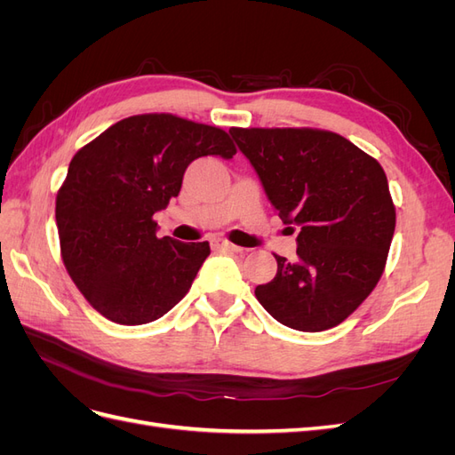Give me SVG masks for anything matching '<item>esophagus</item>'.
<instances>
[{"label": "esophagus", "mask_w": 455, "mask_h": 455, "mask_svg": "<svg viewBox=\"0 0 455 455\" xmlns=\"http://www.w3.org/2000/svg\"><path fill=\"white\" fill-rule=\"evenodd\" d=\"M211 246L214 251H226V252H243V249L241 246H237V244H233V243H229V241H226V239H222V237H216V239H212L211 241Z\"/></svg>", "instance_id": "obj_1"}]
</instances>
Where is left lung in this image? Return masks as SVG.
I'll list each match as a JSON object with an SVG mask.
<instances>
[{"label": "left lung", "instance_id": "obj_1", "mask_svg": "<svg viewBox=\"0 0 455 455\" xmlns=\"http://www.w3.org/2000/svg\"><path fill=\"white\" fill-rule=\"evenodd\" d=\"M229 134L279 218L299 229L296 259L275 254L277 273L256 286L258 301L301 332L338 326L374 291L387 261L396 214L381 164L330 131Z\"/></svg>", "mask_w": 455, "mask_h": 455}]
</instances>
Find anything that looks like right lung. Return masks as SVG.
Wrapping results in <instances>:
<instances>
[{"mask_svg": "<svg viewBox=\"0 0 455 455\" xmlns=\"http://www.w3.org/2000/svg\"><path fill=\"white\" fill-rule=\"evenodd\" d=\"M235 154L226 131L171 114L117 121L77 151L54 214L64 266L96 311L146 324L188 294L211 246L159 239L154 214L180 194L191 161Z\"/></svg>", "mask_w": 455, "mask_h": 455, "instance_id": "1", "label": "right lung"}]
</instances>
